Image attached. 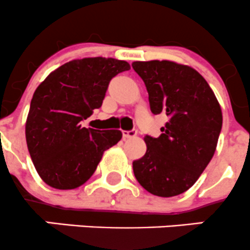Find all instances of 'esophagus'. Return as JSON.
I'll return each mask as SVG.
<instances>
[{"mask_svg": "<svg viewBox=\"0 0 250 250\" xmlns=\"http://www.w3.org/2000/svg\"><path fill=\"white\" fill-rule=\"evenodd\" d=\"M122 134H123V138H125V139H130V138H134V136H136V134H138V130H136V129L123 130Z\"/></svg>", "mask_w": 250, "mask_h": 250, "instance_id": "1", "label": "esophagus"}]
</instances>
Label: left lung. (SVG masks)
<instances>
[{
    "instance_id": "obj_1",
    "label": "left lung",
    "mask_w": 250,
    "mask_h": 250,
    "mask_svg": "<svg viewBox=\"0 0 250 250\" xmlns=\"http://www.w3.org/2000/svg\"><path fill=\"white\" fill-rule=\"evenodd\" d=\"M148 92L151 111L169 122L158 138L146 135L147 151L133 171L148 193L180 195L211 162L223 125L220 105L207 81L191 67L171 61L132 63Z\"/></svg>"
}]
</instances>
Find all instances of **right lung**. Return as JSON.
Instances as JSON below:
<instances>
[{
  "label": "right lung",
  "instance_id": "obj_1",
  "mask_svg": "<svg viewBox=\"0 0 250 250\" xmlns=\"http://www.w3.org/2000/svg\"><path fill=\"white\" fill-rule=\"evenodd\" d=\"M129 69V63L116 59L73 60L37 87L26 120V143L37 172L50 187L83 186L104 151L121 140V130H96L80 122L102 106L110 80Z\"/></svg>",
  "mask_w": 250,
  "mask_h": 250
}]
</instances>
